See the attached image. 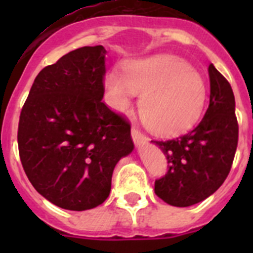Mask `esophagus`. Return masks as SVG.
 I'll list each match as a JSON object with an SVG mask.
<instances>
[{
  "label": "esophagus",
  "mask_w": 253,
  "mask_h": 253,
  "mask_svg": "<svg viewBox=\"0 0 253 253\" xmlns=\"http://www.w3.org/2000/svg\"><path fill=\"white\" fill-rule=\"evenodd\" d=\"M131 138H133V142L135 143V146L137 147L144 146V144L148 142V138H147L142 131H139L135 128L131 129Z\"/></svg>",
  "instance_id": "obj_1"
}]
</instances>
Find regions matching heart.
<instances>
[{
	"mask_svg": "<svg viewBox=\"0 0 253 253\" xmlns=\"http://www.w3.org/2000/svg\"><path fill=\"white\" fill-rule=\"evenodd\" d=\"M107 100L116 111H128L138 95L140 115L157 135L175 137L199 122L208 88L204 78L186 60L158 54L126 62L124 72L110 69L104 76Z\"/></svg>",
	"mask_w": 253,
	"mask_h": 253,
	"instance_id": "1",
	"label": "heart"
}]
</instances>
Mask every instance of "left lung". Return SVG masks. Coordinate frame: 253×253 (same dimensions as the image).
Here are the masks:
<instances>
[{"label":"left lung","mask_w":253,"mask_h":253,"mask_svg":"<svg viewBox=\"0 0 253 253\" xmlns=\"http://www.w3.org/2000/svg\"><path fill=\"white\" fill-rule=\"evenodd\" d=\"M210 100L195 129L172 140H152L166 156L169 171L154 193L172 207L198 204L222 186L238 143L236 101L229 82L210 63Z\"/></svg>","instance_id":"left-lung-1"}]
</instances>
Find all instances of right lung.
Masks as SVG:
<instances>
[{"mask_svg": "<svg viewBox=\"0 0 253 253\" xmlns=\"http://www.w3.org/2000/svg\"><path fill=\"white\" fill-rule=\"evenodd\" d=\"M105 54L102 45L84 46L42 69L20 115L24 171L62 209L102 204L116 163L134 149L128 123L101 101Z\"/></svg>", "mask_w": 253, "mask_h": 253, "instance_id": "1", "label": "right lung"}]
</instances>
